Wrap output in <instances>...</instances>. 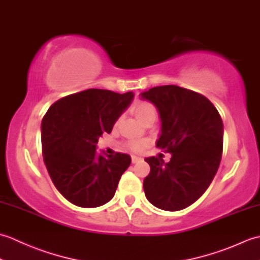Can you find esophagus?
I'll return each mask as SVG.
<instances>
[{
    "label": "esophagus",
    "mask_w": 260,
    "mask_h": 260,
    "mask_svg": "<svg viewBox=\"0 0 260 260\" xmlns=\"http://www.w3.org/2000/svg\"><path fill=\"white\" fill-rule=\"evenodd\" d=\"M141 157H139V156H135V155H132V163H137V162H140L141 161Z\"/></svg>",
    "instance_id": "obj_1"
}]
</instances>
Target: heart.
Instances as JSON below:
<instances>
[{"label": "heart", "mask_w": 260, "mask_h": 260, "mask_svg": "<svg viewBox=\"0 0 260 260\" xmlns=\"http://www.w3.org/2000/svg\"><path fill=\"white\" fill-rule=\"evenodd\" d=\"M133 113L135 114L136 118L139 119L141 123L143 120H144L148 115L151 114H156L155 112V108L152 104L150 103H140L137 104L136 106H134L133 108ZM148 146V142L147 141H133L129 143V147L132 148L133 151L136 152H141L143 150H145V148Z\"/></svg>", "instance_id": "1"}]
</instances>
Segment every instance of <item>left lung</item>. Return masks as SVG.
I'll return each mask as SVG.
<instances>
[{
  "label": "left lung",
  "mask_w": 260,
  "mask_h": 260,
  "mask_svg": "<svg viewBox=\"0 0 260 260\" xmlns=\"http://www.w3.org/2000/svg\"><path fill=\"white\" fill-rule=\"evenodd\" d=\"M142 99L155 105L161 118L156 146L170 162L147 157L151 172L144 192L153 206L179 211L191 206L211 183L222 155L223 124L217 108L201 93L174 85L151 88Z\"/></svg>",
  "instance_id": "1"
}]
</instances>
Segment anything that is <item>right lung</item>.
<instances>
[{
  "mask_svg": "<svg viewBox=\"0 0 260 260\" xmlns=\"http://www.w3.org/2000/svg\"><path fill=\"white\" fill-rule=\"evenodd\" d=\"M134 93L87 89L52 104L41 123L43 161L54 186L75 206L96 208L113 199L131 156L98 155L103 133H110Z\"/></svg>",
  "mask_w": 260,
  "mask_h": 260,
  "instance_id": "1",
  "label": "right lung"
}]
</instances>
